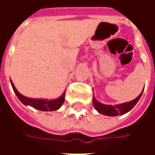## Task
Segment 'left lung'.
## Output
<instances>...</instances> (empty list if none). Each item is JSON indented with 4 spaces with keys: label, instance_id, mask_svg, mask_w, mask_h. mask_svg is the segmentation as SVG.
<instances>
[{
    "label": "left lung",
    "instance_id": "left-lung-1",
    "mask_svg": "<svg viewBox=\"0 0 155 155\" xmlns=\"http://www.w3.org/2000/svg\"><path fill=\"white\" fill-rule=\"evenodd\" d=\"M143 90L140 93V95L133 101H129L126 103H123V104H115V105L102 104L101 102H99L94 96H93V104H94L95 110L101 114H104L107 116H117L119 114L122 115V114L128 113L129 111L131 110L134 107V105L137 104V102L140 101V97L143 94Z\"/></svg>",
    "mask_w": 155,
    "mask_h": 155
}]
</instances>
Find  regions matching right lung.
I'll return each mask as SVG.
<instances>
[{"instance_id": "add662e5", "label": "right lung", "mask_w": 155, "mask_h": 155, "mask_svg": "<svg viewBox=\"0 0 155 155\" xmlns=\"http://www.w3.org/2000/svg\"><path fill=\"white\" fill-rule=\"evenodd\" d=\"M11 84H12V89L16 94V96L18 97L20 101L22 104L25 105H29L31 107L35 108L36 110L41 111H53L57 110L61 107V105L63 104L64 101V95L65 92L61 94V96L57 99H53V100H47V99H33V98H29L26 96H24L19 92L15 85L13 84V82L11 80Z\"/></svg>"}]
</instances>
